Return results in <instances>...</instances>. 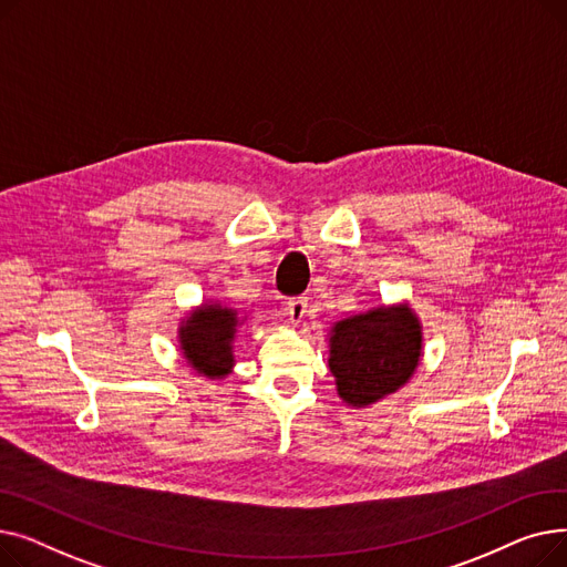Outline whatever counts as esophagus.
I'll return each mask as SVG.
<instances>
[{
	"mask_svg": "<svg viewBox=\"0 0 567 567\" xmlns=\"http://www.w3.org/2000/svg\"><path fill=\"white\" fill-rule=\"evenodd\" d=\"M306 312H308V299H306V296H299V299H291L287 303V315H289L291 323H301L306 319Z\"/></svg>",
	"mask_w": 567,
	"mask_h": 567,
	"instance_id": "1",
	"label": "esophagus"
}]
</instances>
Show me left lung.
<instances>
[{
	"label": "left lung",
	"instance_id": "obj_1",
	"mask_svg": "<svg viewBox=\"0 0 567 567\" xmlns=\"http://www.w3.org/2000/svg\"><path fill=\"white\" fill-rule=\"evenodd\" d=\"M326 340L338 398L351 409H370L404 389L425 342L423 321L406 301L333 321Z\"/></svg>",
	"mask_w": 567,
	"mask_h": 567
}]
</instances>
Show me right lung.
Instances as JSON below:
<instances>
[{
    "label": "right lung",
    "mask_w": 567,
    "mask_h": 567,
    "mask_svg": "<svg viewBox=\"0 0 567 567\" xmlns=\"http://www.w3.org/2000/svg\"><path fill=\"white\" fill-rule=\"evenodd\" d=\"M246 321L248 315L241 317L223 301H202L178 321V349L197 377L223 381L234 372V340Z\"/></svg>",
    "instance_id": "obj_1"
}]
</instances>
